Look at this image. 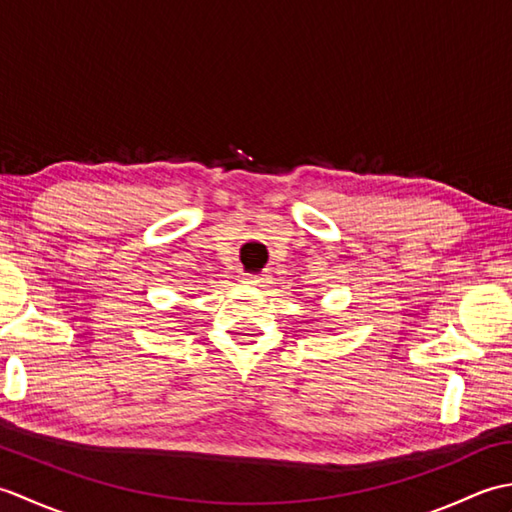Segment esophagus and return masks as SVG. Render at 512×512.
Wrapping results in <instances>:
<instances>
[{"label": "esophagus", "instance_id": "esophagus-1", "mask_svg": "<svg viewBox=\"0 0 512 512\" xmlns=\"http://www.w3.org/2000/svg\"><path fill=\"white\" fill-rule=\"evenodd\" d=\"M244 284L266 286V284H270V275H244Z\"/></svg>", "mask_w": 512, "mask_h": 512}]
</instances>
